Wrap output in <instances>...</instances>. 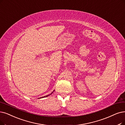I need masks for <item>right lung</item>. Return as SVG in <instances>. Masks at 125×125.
Listing matches in <instances>:
<instances>
[{
	"mask_svg": "<svg viewBox=\"0 0 125 125\" xmlns=\"http://www.w3.org/2000/svg\"><path fill=\"white\" fill-rule=\"evenodd\" d=\"M54 90L53 91V92H54ZM53 92H52V93H51L50 94H49V95H47V96H43V97H47V96H49V95H51V94H52V93H53ZM42 97H41V98H42Z\"/></svg>",
	"mask_w": 125,
	"mask_h": 125,
	"instance_id": "add662e5",
	"label": "right lung"
}]
</instances>
